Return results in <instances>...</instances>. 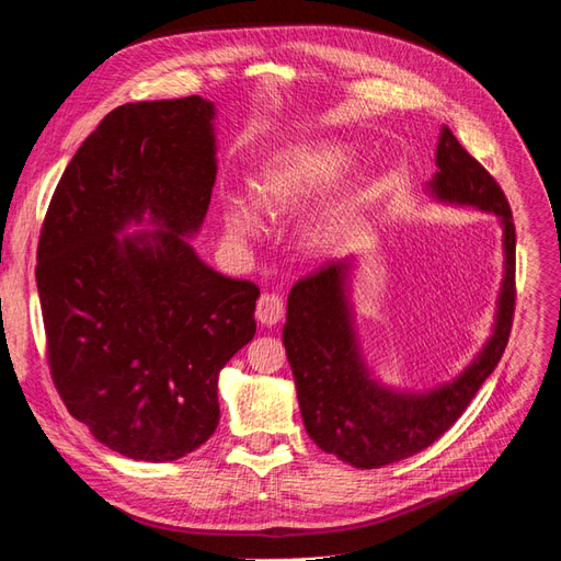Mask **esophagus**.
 I'll return each mask as SVG.
<instances>
[{"label": "esophagus", "instance_id": "esophagus-1", "mask_svg": "<svg viewBox=\"0 0 561 561\" xmlns=\"http://www.w3.org/2000/svg\"><path fill=\"white\" fill-rule=\"evenodd\" d=\"M255 318L261 324L272 327L277 324L284 318V300L279 294H263L257 298V306H255Z\"/></svg>", "mask_w": 561, "mask_h": 561}]
</instances>
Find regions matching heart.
<instances>
[{
	"mask_svg": "<svg viewBox=\"0 0 561 561\" xmlns=\"http://www.w3.org/2000/svg\"><path fill=\"white\" fill-rule=\"evenodd\" d=\"M353 165V153L346 144L324 139L314 144H300V147L275 153L257 170L251 182L253 201L241 194H229L222 204V222L227 234L234 241H251L261 234V215L255 205L272 218L279 215H294L308 208L324 192L346 175ZM365 194L360 190L343 194L332 206L320 210L304 227L300 241L308 251H327L346 234V229L355 220L357 208L363 206Z\"/></svg>",
	"mask_w": 561,
	"mask_h": 561,
	"instance_id": "1",
	"label": "heart"
}]
</instances>
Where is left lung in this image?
Returning a JSON list of instances; mask_svg holds the SVG:
<instances>
[{"mask_svg":"<svg viewBox=\"0 0 561 561\" xmlns=\"http://www.w3.org/2000/svg\"><path fill=\"white\" fill-rule=\"evenodd\" d=\"M436 165L438 172L428 182L431 194L448 204L495 213L505 237V279L493 336L462 375L426 393H398L369 377L346 296L351 261L327 263L296 282L286 304L282 339L308 436L324 453L357 469L393 465L436 443L462 417L510 341L516 300V232L507 196L448 127L440 130Z\"/></svg>","mask_w":561,"mask_h":561,"instance_id":"1","label":"left lung"}]
</instances>
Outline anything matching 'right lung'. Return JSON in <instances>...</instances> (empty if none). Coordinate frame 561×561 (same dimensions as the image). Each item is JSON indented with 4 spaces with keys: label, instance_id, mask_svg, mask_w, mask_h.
<instances>
[{
    "label": "right lung",
    "instance_id": "add662e5",
    "mask_svg": "<svg viewBox=\"0 0 561 561\" xmlns=\"http://www.w3.org/2000/svg\"><path fill=\"white\" fill-rule=\"evenodd\" d=\"M213 118L201 96L113 108L70 158L39 232L56 391L99 443L141 462L213 436L220 369L255 336L261 289L222 277L184 239L218 172ZM144 217L153 233L115 237Z\"/></svg>",
    "mask_w": 561,
    "mask_h": 561
}]
</instances>
